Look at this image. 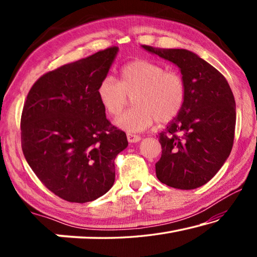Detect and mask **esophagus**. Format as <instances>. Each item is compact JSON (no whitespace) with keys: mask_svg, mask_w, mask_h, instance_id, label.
Wrapping results in <instances>:
<instances>
[{"mask_svg":"<svg viewBox=\"0 0 257 257\" xmlns=\"http://www.w3.org/2000/svg\"><path fill=\"white\" fill-rule=\"evenodd\" d=\"M127 139L129 143H137L141 141V136H138V135H133V134H127Z\"/></svg>","mask_w":257,"mask_h":257,"instance_id":"1","label":"esophagus"}]
</instances>
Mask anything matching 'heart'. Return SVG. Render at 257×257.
Instances as JSON below:
<instances>
[{
	"label": "heart",
	"instance_id": "heart-1",
	"mask_svg": "<svg viewBox=\"0 0 257 257\" xmlns=\"http://www.w3.org/2000/svg\"><path fill=\"white\" fill-rule=\"evenodd\" d=\"M134 96V106L116 119V124L127 132H143L156 121L165 124L175 120L184 107L186 82L175 70L162 64L139 59L121 69V80L106 76L97 87V96L104 110L119 115Z\"/></svg>",
	"mask_w": 257,
	"mask_h": 257
}]
</instances>
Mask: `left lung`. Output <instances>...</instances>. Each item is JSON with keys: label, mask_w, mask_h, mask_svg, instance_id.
Listing matches in <instances>:
<instances>
[{"label": "left lung", "mask_w": 257, "mask_h": 257, "mask_svg": "<svg viewBox=\"0 0 257 257\" xmlns=\"http://www.w3.org/2000/svg\"><path fill=\"white\" fill-rule=\"evenodd\" d=\"M180 68L186 99L179 115L159 135L162 147L155 164L158 179L178 189H195L210 181L232 150L236 103L227 79L195 53L143 46Z\"/></svg>", "instance_id": "1"}]
</instances>
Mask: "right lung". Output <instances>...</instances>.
Instances as JSON below:
<instances>
[{
    "label": "right lung",
    "instance_id": "obj_1",
    "mask_svg": "<svg viewBox=\"0 0 257 257\" xmlns=\"http://www.w3.org/2000/svg\"><path fill=\"white\" fill-rule=\"evenodd\" d=\"M116 52L107 47L44 73L24 104L25 159L42 184L67 202H92L105 194L114 182L116 155L128 145L97 96Z\"/></svg>",
    "mask_w": 257,
    "mask_h": 257
}]
</instances>
